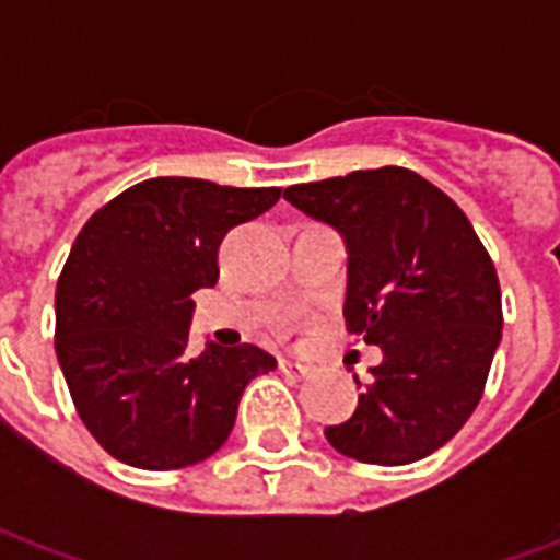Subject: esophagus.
Returning a JSON list of instances; mask_svg holds the SVG:
<instances>
[{
  "mask_svg": "<svg viewBox=\"0 0 560 560\" xmlns=\"http://www.w3.org/2000/svg\"><path fill=\"white\" fill-rule=\"evenodd\" d=\"M279 369H281V375L293 377V381H300V377L308 375V365L291 363V360H279Z\"/></svg>",
  "mask_w": 560,
  "mask_h": 560,
  "instance_id": "obj_1",
  "label": "esophagus"
}]
</instances>
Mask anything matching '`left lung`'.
Here are the masks:
<instances>
[{
	"instance_id": "8db88e82",
	"label": "left lung",
	"mask_w": 560,
	"mask_h": 560,
	"mask_svg": "<svg viewBox=\"0 0 560 560\" xmlns=\"http://www.w3.org/2000/svg\"><path fill=\"white\" fill-rule=\"evenodd\" d=\"M284 200L345 236L348 332L384 351L327 441L365 465L425 458L482 399L504 327L492 257L456 200L408 167L291 185Z\"/></svg>"
}]
</instances>
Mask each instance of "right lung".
Returning <instances> with one entry per match:
<instances>
[{
  "label": "right lung",
  "instance_id": "obj_1",
  "mask_svg": "<svg viewBox=\"0 0 560 560\" xmlns=\"http://www.w3.org/2000/svg\"><path fill=\"white\" fill-rule=\"evenodd\" d=\"M281 188L159 176L92 215L56 284V357L92 438L143 470L219 450L248 381L276 369L255 345L188 353L191 293L219 281L224 233L276 207Z\"/></svg>",
  "mask_w": 560,
  "mask_h": 560
}]
</instances>
